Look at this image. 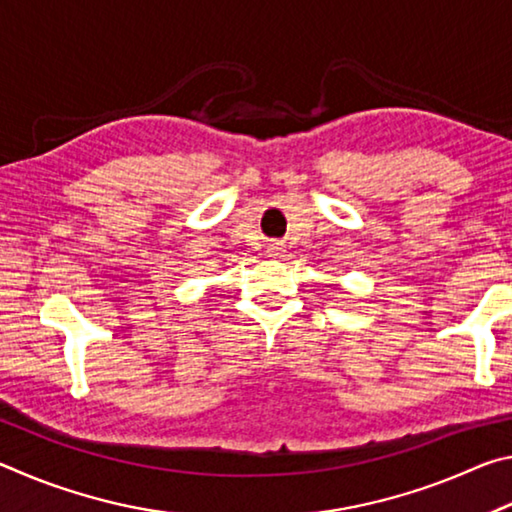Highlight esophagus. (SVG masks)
<instances>
[{
	"mask_svg": "<svg viewBox=\"0 0 512 512\" xmlns=\"http://www.w3.org/2000/svg\"><path fill=\"white\" fill-rule=\"evenodd\" d=\"M275 250H277V248H275V246H273V248H271V253H273V255H275Z\"/></svg>",
	"mask_w": 512,
	"mask_h": 512,
	"instance_id": "obj_1",
	"label": "esophagus"
}]
</instances>
